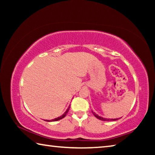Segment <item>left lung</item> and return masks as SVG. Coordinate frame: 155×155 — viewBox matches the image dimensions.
Returning <instances> with one entry per match:
<instances>
[{
	"instance_id": "1",
	"label": "left lung",
	"mask_w": 155,
	"mask_h": 155,
	"mask_svg": "<svg viewBox=\"0 0 155 155\" xmlns=\"http://www.w3.org/2000/svg\"><path fill=\"white\" fill-rule=\"evenodd\" d=\"M93 114H94V116H95L96 117H97V118L99 119V120H103V121H114V120H117V119H107V118H103V117H100L99 115H98L96 114H94V113H93Z\"/></svg>"
}]
</instances>
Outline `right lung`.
<instances>
[{
	"label": "right lung",
	"mask_w": 155,
	"mask_h": 155,
	"mask_svg": "<svg viewBox=\"0 0 155 155\" xmlns=\"http://www.w3.org/2000/svg\"><path fill=\"white\" fill-rule=\"evenodd\" d=\"M69 109H70V107H68V109L66 110V111H65V112L64 113V115H62L61 116H60V117H57V118H55V119H54V120H47V122H53V121H57V120H61V119H62V118H64V117L65 116V115H66V114H68V111H69Z\"/></svg>",
	"instance_id": "right-lung-1"
}]
</instances>
